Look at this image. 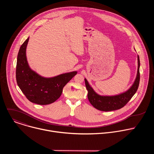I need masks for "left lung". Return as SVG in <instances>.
Wrapping results in <instances>:
<instances>
[{"label":"left lung","instance_id":"8db88e82","mask_svg":"<svg viewBox=\"0 0 154 154\" xmlns=\"http://www.w3.org/2000/svg\"><path fill=\"white\" fill-rule=\"evenodd\" d=\"M140 62L138 55V70L135 80L130 88L124 93L115 96H100L96 93L88 82L85 79L86 88L88 90V99L91 104L99 110L103 112L113 111L124 106L136 93L140 83Z\"/></svg>","mask_w":154,"mask_h":154}]
</instances>
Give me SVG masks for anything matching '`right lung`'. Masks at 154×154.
I'll use <instances>...</instances> for the list:
<instances>
[{
	"instance_id": "1",
	"label": "right lung",
	"mask_w": 154,
	"mask_h": 154,
	"mask_svg": "<svg viewBox=\"0 0 154 154\" xmlns=\"http://www.w3.org/2000/svg\"><path fill=\"white\" fill-rule=\"evenodd\" d=\"M29 37L21 45L17 58L16 77L17 85L29 100L39 105H48L61 95L63 87L77 73L70 72L55 77H43L31 69L26 57Z\"/></svg>"
}]
</instances>
